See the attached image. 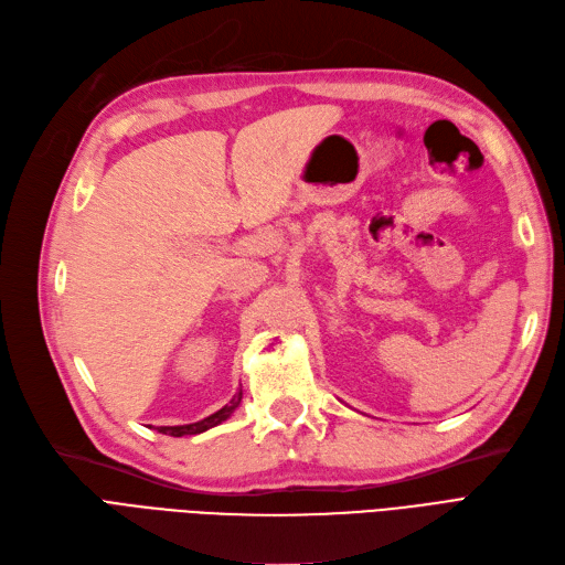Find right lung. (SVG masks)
<instances>
[{"label": "right lung", "instance_id": "obj_1", "mask_svg": "<svg viewBox=\"0 0 565 565\" xmlns=\"http://www.w3.org/2000/svg\"><path fill=\"white\" fill-rule=\"evenodd\" d=\"M241 397L243 393H236V397H233L226 406H222L220 412H215L212 416L199 420V423H189V425H163L159 427V433L163 435H170V437H184V435H201L205 430H210V427H215L220 423H224L233 412H236V406L241 404Z\"/></svg>", "mask_w": 565, "mask_h": 565}]
</instances>
